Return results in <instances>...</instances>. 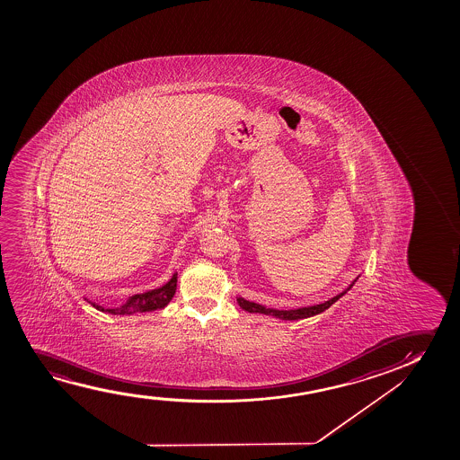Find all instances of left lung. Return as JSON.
I'll return each mask as SVG.
<instances>
[{"mask_svg": "<svg viewBox=\"0 0 460 460\" xmlns=\"http://www.w3.org/2000/svg\"><path fill=\"white\" fill-rule=\"evenodd\" d=\"M357 279H358V278H357ZM357 279H353V283L350 284L346 290H342L341 294H338V296H334L333 298H330L327 302L313 305V306H302V308L296 309L265 308L264 305L250 302V300H245V298H242V296H237V303H239L240 308L245 309L248 313H259V314L271 315V317H277V319H281V321H298V319H306V317H313V315L323 313V311L330 308L333 303L338 302L341 296H346L347 290L352 289V286Z\"/></svg>", "mask_w": 460, "mask_h": 460, "instance_id": "left-lung-1", "label": "left lung"}]
</instances>
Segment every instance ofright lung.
Instances as JSON below:
<instances>
[{
  "label": "right lung",
  "mask_w": 460,
  "mask_h": 460,
  "mask_svg": "<svg viewBox=\"0 0 460 460\" xmlns=\"http://www.w3.org/2000/svg\"><path fill=\"white\" fill-rule=\"evenodd\" d=\"M177 273L171 277L168 283L164 284L158 289L147 290L145 294H137V296H128L122 306L119 308H103L97 303H93L95 309L102 313H110V314L130 315L137 313H147V311H155L162 309L171 302V298L176 294Z\"/></svg>",
  "instance_id": "add662e5"
}]
</instances>
